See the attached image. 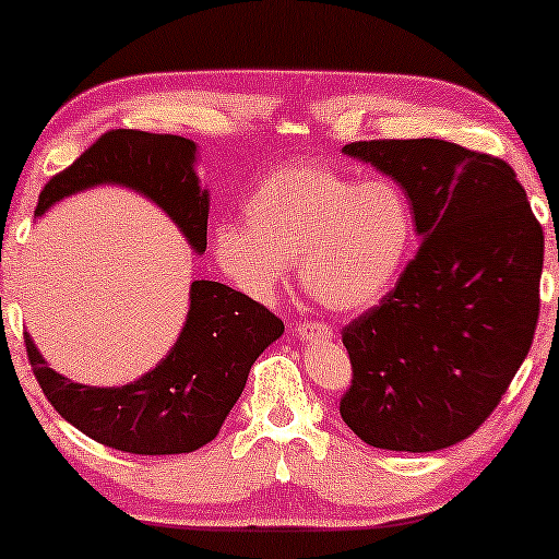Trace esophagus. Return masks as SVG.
<instances>
[{"instance_id": "esophagus-1", "label": "esophagus", "mask_w": 559, "mask_h": 559, "mask_svg": "<svg viewBox=\"0 0 559 559\" xmlns=\"http://www.w3.org/2000/svg\"><path fill=\"white\" fill-rule=\"evenodd\" d=\"M295 335L300 341H318V338H333V328L325 323H316V320H308V323L295 325Z\"/></svg>"}]
</instances>
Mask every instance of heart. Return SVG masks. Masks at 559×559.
Segmentation results:
<instances>
[{
	"instance_id": "heart-1",
	"label": "heart",
	"mask_w": 559,
	"mask_h": 559,
	"mask_svg": "<svg viewBox=\"0 0 559 559\" xmlns=\"http://www.w3.org/2000/svg\"><path fill=\"white\" fill-rule=\"evenodd\" d=\"M415 213L389 178L356 180L333 167L274 170L243 203V224L213 228V257L241 293L270 300L287 266L312 300L335 312L369 308L400 277Z\"/></svg>"
}]
</instances>
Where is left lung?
I'll return each mask as SVG.
<instances>
[{
  "instance_id": "8db88e82",
  "label": "left lung",
  "mask_w": 559,
  "mask_h": 559,
  "mask_svg": "<svg viewBox=\"0 0 559 559\" xmlns=\"http://www.w3.org/2000/svg\"><path fill=\"white\" fill-rule=\"evenodd\" d=\"M343 155L400 182L423 247L343 331L354 379L341 417L381 450L450 448L486 423L530 354L545 234L499 157L430 136L350 142Z\"/></svg>"
}]
</instances>
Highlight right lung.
Segmentation results:
<instances>
[{
	"instance_id": "obj_1",
	"label": "right lung",
	"mask_w": 559,
	"mask_h": 559,
	"mask_svg": "<svg viewBox=\"0 0 559 559\" xmlns=\"http://www.w3.org/2000/svg\"><path fill=\"white\" fill-rule=\"evenodd\" d=\"M195 159V142L186 136L114 129L43 188L35 216L81 190L124 186L159 205L190 249L203 254L209 190L201 188ZM282 333V320L264 305L221 282L195 280L175 346L124 386L75 384L50 369L29 333L25 346L43 394L83 435L134 455H178L216 438L251 364Z\"/></svg>"
}]
</instances>
